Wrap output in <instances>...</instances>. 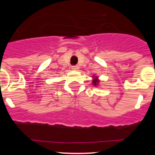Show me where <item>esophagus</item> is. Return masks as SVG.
I'll return each mask as SVG.
<instances>
[{"label": "esophagus", "instance_id": "34e87169", "mask_svg": "<svg viewBox=\"0 0 155 155\" xmlns=\"http://www.w3.org/2000/svg\"><path fill=\"white\" fill-rule=\"evenodd\" d=\"M79 68L78 66H73L72 67V70H76V71H77V70H79Z\"/></svg>", "mask_w": 155, "mask_h": 155}]
</instances>
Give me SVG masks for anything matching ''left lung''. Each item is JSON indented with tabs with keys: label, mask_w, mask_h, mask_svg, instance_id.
I'll list each match as a JSON object with an SVG mask.
<instances>
[{
	"label": "left lung",
	"mask_w": 155,
	"mask_h": 155,
	"mask_svg": "<svg viewBox=\"0 0 155 155\" xmlns=\"http://www.w3.org/2000/svg\"><path fill=\"white\" fill-rule=\"evenodd\" d=\"M92 78H93V80H92V84H93V85H94V86L97 87L98 85H99L100 79H98V76H92Z\"/></svg>",
	"instance_id": "obj_1"
}]
</instances>
